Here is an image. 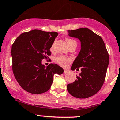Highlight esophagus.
I'll use <instances>...</instances> for the list:
<instances>
[{
  "instance_id": "1",
  "label": "esophagus",
  "mask_w": 120,
  "mask_h": 120,
  "mask_svg": "<svg viewBox=\"0 0 120 120\" xmlns=\"http://www.w3.org/2000/svg\"><path fill=\"white\" fill-rule=\"evenodd\" d=\"M69 72V70H66V69H64V73H65V74H67V73H68Z\"/></svg>"
}]
</instances>
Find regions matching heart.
Wrapping results in <instances>:
<instances>
[{
    "label": "heart",
    "mask_w": 120,
    "mask_h": 120,
    "mask_svg": "<svg viewBox=\"0 0 120 120\" xmlns=\"http://www.w3.org/2000/svg\"><path fill=\"white\" fill-rule=\"evenodd\" d=\"M65 41H66V42H67L68 45L69 47L72 45L73 44H76V41H74V40L68 38V37L65 38ZM55 42H56V40L54 42H53L52 45H51V48H50L51 50H52L53 49H54V45L55 44ZM55 61L59 65H61V66H63V67H65V66L67 65L68 63L71 61V59H70V57H68V56H64V55H60L57 56V57L55 59Z\"/></svg>",
    "instance_id": "b5f03b06"
}]
</instances>
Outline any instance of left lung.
<instances>
[{"instance_id": "8db88e82", "label": "left lung", "mask_w": 120, "mask_h": 120, "mask_svg": "<svg viewBox=\"0 0 120 120\" xmlns=\"http://www.w3.org/2000/svg\"><path fill=\"white\" fill-rule=\"evenodd\" d=\"M70 37L79 39L81 49L72 64L71 69L81 68L82 73L73 83L69 84V93L78 98L96 94L103 86L109 63V55L102 37L87 28L69 30Z\"/></svg>"}]
</instances>
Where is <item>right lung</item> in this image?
I'll return each mask as SVG.
<instances>
[{
	"label": "right lung",
	"instance_id": "add662e5",
	"mask_svg": "<svg viewBox=\"0 0 120 120\" xmlns=\"http://www.w3.org/2000/svg\"><path fill=\"white\" fill-rule=\"evenodd\" d=\"M57 35L56 32L34 30L22 33L13 44V72L19 84L26 91L32 94L47 92L53 83L54 74L64 72L56 64L47 66L42 64V60L51 55L50 49Z\"/></svg>",
	"mask_w": 120,
	"mask_h": 120
}]
</instances>
